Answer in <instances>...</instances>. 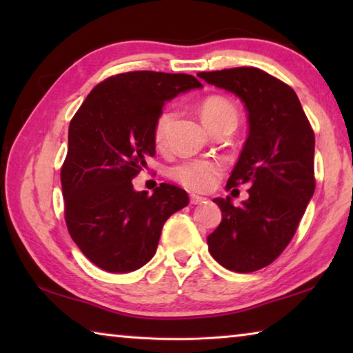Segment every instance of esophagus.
<instances>
[{
	"label": "esophagus",
	"mask_w": 353,
	"mask_h": 353,
	"mask_svg": "<svg viewBox=\"0 0 353 353\" xmlns=\"http://www.w3.org/2000/svg\"><path fill=\"white\" fill-rule=\"evenodd\" d=\"M207 199L205 198H202V196H198V194H191L190 196V202L193 205H198V204H204Z\"/></svg>",
	"instance_id": "obj_1"
}]
</instances>
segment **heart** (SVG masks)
<instances>
[{
  "mask_svg": "<svg viewBox=\"0 0 353 353\" xmlns=\"http://www.w3.org/2000/svg\"><path fill=\"white\" fill-rule=\"evenodd\" d=\"M199 113L202 121L207 128L218 121H238V113L235 105L221 97H208L202 101L199 105ZM172 119V110L163 109L155 118L154 123V141L157 145H162L166 132ZM224 166L219 160L214 159H194V160H185V162L172 166L170 171V176L174 179L176 182L183 185L185 188L191 191H208L214 187L218 177L223 174Z\"/></svg>",
  "mask_w": 353,
  "mask_h": 353,
  "instance_id": "heart-1",
  "label": "heart"
}]
</instances>
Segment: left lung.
Here are the masks:
<instances>
[{
	"label": "left lung",
	"instance_id": "left-lung-1",
	"mask_svg": "<svg viewBox=\"0 0 353 353\" xmlns=\"http://www.w3.org/2000/svg\"><path fill=\"white\" fill-rule=\"evenodd\" d=\"M236 94L248 112L249 134L227 190L249 183L240 207L214 198L223 219L208 235V250L235 272L261 270L277 259L296 234L314 193V134L296 92L254 67L198 74Z\"/></svg>",
	"mask_w": 353,
	"mask_h": 353
}]
</instances>
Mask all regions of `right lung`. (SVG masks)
Here are the masks:
<instances>
[{"instance_id":"obj_1","label":"right lung","mask_w":353,"mask_h":353,"mask_svg":"<svg viewBox=\"0 0 353 353\" xmlns=\"http://www.w3.org/2000/svg\"><path fill=\"white\" fill-rule=\"evenodd\" d=\"M202 83L191 74L130 71L98 83L71 119L61 181L65 221L81 252L107 272L152 259L163 224L188 205L187 191L160 183L151 196L132 179L155 154L162 107Z\"/></svg>"}]
</instances>
